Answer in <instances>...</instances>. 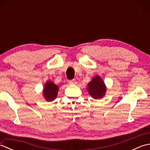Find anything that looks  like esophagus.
<instances>
[{
    "mask_svg": "<svg viewBox=\"0 0 150 150\" xmlns=\"http://www.w3.org/2000/svg\"><path fill=\"white\" fill-rule=\"evenodd\" d=\"M69 84L70 85L76 84H77V81H75V79H73V80H70V81H69Z\"/></svg>",
    "mask_w": 150,
    "mask_h": 150,
    "instance_id": "obj_1",
    "label": "esophagus"
}]
</instances>
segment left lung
<instances>
[{"label": "left lung", "mask_w": 150, "mask_h": 150, "mask_svg": "<svg viewBox=\"0 0 150 150\" xmlns=\"http://www.w3.org/2000/svg\"><path fill=\"white\" fill-rule=\"evenodd\" d=\"M106 86H105L103 81L100 77H95L93 80L88 83V92L93 98H100L103 97L106 92Z\"/></svg>", "instance_id": "1"}]
</instances>
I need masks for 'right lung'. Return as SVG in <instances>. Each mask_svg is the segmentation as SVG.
<instances>
[{
  "instance_id": "obj_1",
  "label": "right lung",
  "mask_w": 150,
  "mask_h": 150,
  "mask_svg": "<svg viewBox=\"0 0 150 150\" xmlns=\"http://www.w3.org/2000/svg\"><path fill=\"white\" fill-rule=\"evenodd\" d=\"M44 96L47 101H52L56 98L59 88L52 82H47L44 88Z\"/></svg>"
}]
</instances>
